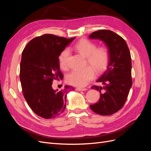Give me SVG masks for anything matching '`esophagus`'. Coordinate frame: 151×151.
Wrapping results in <instances>:
<instances>
[{
  "label": "esophagus",
  "mask_w": 151,
  "mask_h": 151,
  "mask_svg": "<svg viewBox=\"0 0 151 151\" xmlns=\"http://www.w3.org/2000/svg\"><path fill=\"white\" fill-rule=\"evenodd\" d=\"M76 90L78 91H86L87 89L86 88H76Z\"/></svg>",
  "instance_id": "34e87169"
}]
</instances>
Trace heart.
<instances>
[{"label":"heart","mask_w":151,"mask_h":151,"mask_svg":"<svg viewBox=\"0 0 151 151\" xmlns=\"http://www.w3.org/2000/svg\"><path fill=\"white\" fill-rule=\"evenodd\" d=\"M75 49L81 55L86 57L87 61L97 72H101L106 69L109 61V53L105 47L96 48V44L91 41L83 39L75 45ZM70 51L68 48L63 49L58 58L59 65L62 68L67 67V60ZM94 70L88 67L84 69H74L72 70L66 77L68 84L77 87H84L94 78Z\"/></svg>","instance_id":"obj_1"}]
</instances>
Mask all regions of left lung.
Returning <instances> with one entry per match:
<instances>
[{
  "instance_id": "1",
  "label": "left lung",
  "mask_w": 151,
  "mask_h": 151,
  "mask_svg": "<svg viewBox=\"0 0 151 151\" xmlns=\"http://www.w3.org/2000/svg\"><path fill=\"white\" fill-rule=\"evenodd\" d=\"M89 38L102 41L109 53L106 69L96 81L104 87H91L100 93V99L90 108L101 115H111L124 105L132 85L130 53L125 41L110 30L93 32Z\"/></svg>"
}]
</instances>
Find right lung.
Wrapping results in <instances>:
<instances>
[{
  "label": "right lung",
  "instance_id": "add662e5",
  "mask_svg": "<svg viewBox=\"0 0 151 151\" xmlns=\"http://www.w3.org/2000/svg\"><path fill=\"white\" fill-rule=\"evenodd\" d=\"M75 38L43 35L31 40L22 53L20 81L23 96L32 110L45 119L60 115L66 107L67 94L74 90L68 86L54 90L52 83L63 79L58 58Z\"/></svg>",
  "mask_w": 151,
  "mask_h": 151
}]
</instances>
